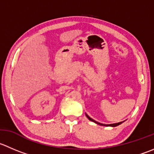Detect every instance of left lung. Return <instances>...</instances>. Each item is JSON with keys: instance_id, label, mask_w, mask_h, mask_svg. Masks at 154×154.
<instances>
[{"instance_id": "1", "label": "left lung", "mask_w": 154, "mask_h": 154, "mask_svg": "<svg viewBox=\"0 0 154 154\" xmlns=\"http://www.w3.org/2000/svg\"><path fill=\"white\" fill-rule=\"evenodd\" d=\"M86 117H87V118L89 119V120H91V121H92V122H94V123H97V124H98V125H100V126H112V127H115V126H119V125H120V124H121L122 123H123V122H120V123H113V124H103V123H98V122H96V121H95V120H92V119L91 118V117H89V116H88V115L86 114Z\"/></svg>"}]
</instances>
